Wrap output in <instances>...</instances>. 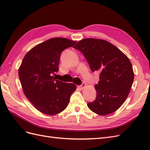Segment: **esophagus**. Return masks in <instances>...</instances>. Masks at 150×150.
Wrapping results in <instances>:
<instances>
[{"instance_id": "1", "label": "esophagus", "mask_w": 150, "mask_h": 150, "mask_svg": "<svg viewBox=\"0 0 150 150\" xmlns=\"http://www.w3.org/2000/svg\"><path fill=\"white\" fill-rule=\"evenodd\" d=\"M86 83H83L81 85L78 86V88H80L81 89H84L86 88Z\"/></svg>"}]
</instances>
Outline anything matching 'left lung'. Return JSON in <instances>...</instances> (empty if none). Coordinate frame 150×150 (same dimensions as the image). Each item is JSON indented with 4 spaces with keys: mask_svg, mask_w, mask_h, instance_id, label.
<instances>
[{
    "mask_svg": "<svg viewBox=\"0 0 150 150\" xmlns=\"http://www.w3.org/2000/svg\"><path fill=\"white\" fill-rule=\"evenodd\" d=\"M74 48L83 54L92 71L100 72V81L94 86L96 98L88 104V108L99 115L118 110L128 97L134 80L129 58L114 45L100 39H84Z\"/></svg>",
    "mask_w": 150,
    "mask_h": 150,
    "instance_id": "1",
    "label": "left lung"
}]
</instances>
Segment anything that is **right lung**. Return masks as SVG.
<instances>
[{
    "label": "right lung",
    "instance_id": "add662e5",
    "mask_svg": "<svg viewBox=\"0 0 150 150\" xmlns=\"http://www.w3.org/2000/svg\"><path fill=\"white\" fill-rule=\"evenodd\" d=\"M62 38L49 39L25 54L19 69L23 92L35 109L45 115H55L64 111L76 89L73 83L56 80L62 51L76 43Z\"/></svg>",
    "mask_w": 150,
    "mask_h": 150
}]
</instances>
